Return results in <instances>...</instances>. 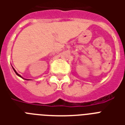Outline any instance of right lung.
<instances>
[{
    "instance_id": "right-lung-1",
    "label": "right lung",
    "mask_w": 125,
    "mask_h": 125,
    "mask_svg": "<svg viewBox=\"0 0 125 125\" xmlns=\"http://www.w3.org/2000/svg\"><path fill=\"white\" fill-rule=\"evenodd\" d=\"M12 68H13V71H15V73H16V74H17V76H19V77H21V78H23V79H24V78H22V76H21L20 74H18V73H17V71H15V69L13 68V67H12ZM24 80H28V79H24Z\"/></svg>"
}]
</instances>
